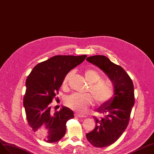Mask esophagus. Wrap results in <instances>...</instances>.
I'll return each mask as SVG.
<instances>
[{
	"label": "esophagus",
	"instance_id": "esophagus-1",
	"mask_svg": "<svg viewBox=\"0 0 154 154\" xmlns=\"http://www.w3.org/2000/svg\"><path fill=\"white\" fill-rule=\"evenodd\" d=\"M75 117H79V118L86 117V116H84V115H82V114H79V113H75Z\"/></svg>",
	"mask_w": 154,
	"mask_h": 154
}]
</instances>
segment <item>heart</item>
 Instances as JSON below:
<instances>
[{
    "label": "heart",
    "mask_w": 154,
    "mask_h": 154,
    "mask_svg": "<svg viewBox=\"0 0 154 154\" xmlns=\"http://www.w3.org/2000/svg\"><path fill=\"white\" fill-rule=\"evenodd\" d=\"M72 75V72L66 75L63 85L66 86L69 79ZM85 80L90 84L88 90L90 94H75L68 96L66 99L65 103L68 107L80 113H85L88 107L94 102V97L95 101L99 104H103L108 102L113 97L115 90L111 82L103 81L100 74L95 69H88L84 73Z\"/></svg>",
    "instance_id": "obj_1"
}]
</instances>
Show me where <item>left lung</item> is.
I'll list each match as a JSON object with an SVG mask.
<instances>
[{"instance_id":"left-lung-1","label":"left lung","mask_w":154,"mask_h":154,"mask_svg":"<svg viewBox=\"0 0 154 154\" xmlns=\"http://www.w3.org/2000/svg\"><path fill=\"white\" fill-rule=\"evenodd\" d=\"M86 60L106 75L115 90L112 99L98 108L99 112L104 116L100 118L94 117L95 128L86 135L93 146L106 147L115 143L128 126L135 103L134 85L125 70L113 63L106 56H90Z\"/></svg>"}]
</instances>
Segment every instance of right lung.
<instances>
[{
	"mask_svg": "<svg viewBox=\"0 0 154 154\" xmlns=\"http://www.w3.org/2000/svg\"><path fill=\"white\" fill-rule=\"evenodd\" d=\"M86 55H55L33 68L26 81L23 99L26 118L38 137L47 143H55L66 134V122L74 117L69 108L62 106L51 112L50 103L63 84L66 75L85 60Z\"/></svg>",
	"mask_w": 154,
	"mask_h": 154,
	"instance_id": "obj_1",
	"label": "right lung"
}]
</instances>
